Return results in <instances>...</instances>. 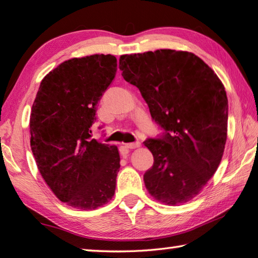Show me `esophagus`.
<instances>
[{
	"mask_svg": "<svg viewBox=\"0 0 258 258\" xmlns=\"http://www.w3.org/2000/svg\"><path fill=\"white\" fill-rule=\"evenodd\" d=\"M140 146H141L140 142H133V144H126V145H125L126 148H128V149H137V148H140Z\"/></svg>",
	"mask_w": 258,
	"mask_h": 258,
	"instance_id": "esophagus-1",
	"label": "esophagus"
}]
</instances>
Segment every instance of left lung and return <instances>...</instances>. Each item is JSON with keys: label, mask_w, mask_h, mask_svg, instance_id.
I'll return each mask as SVG.
<instances>
[{"label": "left lung", "mask_w": 258, "mask_h": 258, "mask_svg": "<svg viewBox=\"0 0 258 258\" xmlns=\"http://www.w3.org/2000/svg\"><path fill=\"white\" fill-rule=\"evenodd\" d=\"M119 69L165 130L162 139L145 142L154 156L144 175L147 190L167 206L190 201L217 171L224 154L228 101L223 83L193 52L172 49L121 55Z\"/></svg>", "instance_id": "left-lung-1"}]
</instances>
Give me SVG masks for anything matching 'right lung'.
I'll use <instances>...</instances> for the list:
<instances>
[{"label":"right lung","mask_w":258,"mask_h":258,"mask_svg":"<svg viewBox=\"0 0 258 258\" xmlns=\"http://www.w3.org/2000/svg\"><path fill=\"white\" fill-rule=\"evenodd\" d=\"M116 72L112 55L68 59L43 78L32 105L36 166L56 198L76 209L95 210L116 189L118 148L91 139L96 104Z\"/></svg>","instance_id":"1"}]
</instances>
